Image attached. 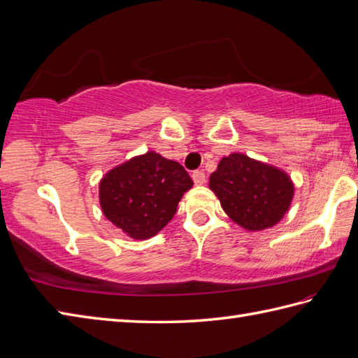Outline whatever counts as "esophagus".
Returning a JSON list of instances; mask_svg holds the SVG:
<instances>
[{
    "label": "esophagus",
    "mask_w": 358,
    "mask_h": 358,
    "mask_svg": "<svg viewBox=\"0 0 358 358\" xmlns=\"http://www.w3.org/2000/svg\"><path fill=\"white\" fill-rule=\"evenodd\" d=\"M191 178H193L196 185H203L205 180H206L205 173H203V171H199V170H197V171H193V174H191Z\"/></svg>",
    "instance_id": "34e87169"
}]
</instances>
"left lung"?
I'll return each mask as SVG.
<instances>
[{"mask_svg":"<svg viewBox=\"0 0 358 358\" xmlns=\"http://www.w3.org/2000/svg\"><path fill=\"white\" fill-rule=\"evenodd\" d=\"M223 211L241 228L263 231L289 211L294 187L285 171L243 153L224 156L209 176Z\"/></svg>","mask_w":358,"mask_h":358,"instance_id":"1","label":"left lung"}]
</instances>
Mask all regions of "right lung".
Masks as SVG:
<instances>
[{
    "instance_id": "1",
    "label": "right lung",
    "mask_w": 358,
    "mask_h": 358,
    "mask_svg": "<svg viewBox=\"0 0 358 358\" xmlns=\"http://www.w3.org/2000/svg\"><path fill=\"white\" fill-rule=\"evenodd\" d=\"M191 187L193 180L179 162L147 152L104 174L101 211L130 238L147 240L173 219Z\"/></svg>"
}]
</instances>
